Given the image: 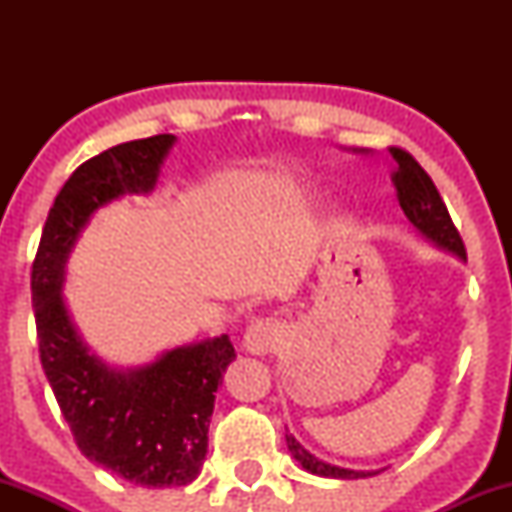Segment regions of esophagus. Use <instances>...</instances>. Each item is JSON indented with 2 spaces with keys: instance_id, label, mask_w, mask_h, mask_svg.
Here are the masks:
<instances>
[{
  "instance_id": "esophagus-1",
  "label": "esophagus",
  "mask_w": 512,
  "mask_h": 512,
  "mask_svg": "<svg viewBox=\"0 0 512 512\" xmlns=\"http://www.w3.org/2000/svg\"><path fill=\"white\" fill-rule=\"evenodd\" d=\"M281 342H284V327H281V322L274 320V317H260V320H255L248 330H245L243 337L245 351H250V354L255 356L272 354Z\"/></svg>"
}]
</instances>
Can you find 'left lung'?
Listing matches in <instances>:
<instances>
[{"label":"left lung","instance_id":"obj_1","mask_svg":"<svg viewBox=\"0 0 512 512\" xmlns=\"http://www.w3.org/2000/svg\"><path fill=\"white\" fill-rule=\"evenodd\" d=\"M390 156L395 158L392 182H395L399 207H402L404 216L414 223V228L421 233V236H426L431 243H436L438 248L452 252V255H457L460 260H467V250H464L460 231H457L455 223H452L448 207H445L438 187L433 185L431 175L419 166V161H416L409 151L390 146ZM286 445H289L291 455L303 464V469H308L310 474H317V477L363 479V477H373V474H378V472H356V469L334 467V464L317 460V457L310 455V452L291 436V433H286Z\"/></svg>","mask_w":512,"mask_h":512}]
</instances>
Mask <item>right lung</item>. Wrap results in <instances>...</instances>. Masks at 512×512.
I'll return each mask as SVG.
<instances>
[{
  "label": "right lung",
  "instance_id": "1",
  "mask_svg": "<svg viewBox=\"0 0 512 512\" xmlns=\"http://www.w3.org/2000/svg\"><path fill=\"white\" fill-rule=\"evenodd\" d=\"M173 142V134H156L81 163L55 197L31 272L40 363L76 445L117 477L154 489L197 479L214 392L236 349L221 334L170 349L144 368L113 370L76 334L62 281L69 252L93 211L122 195L154 190Z\"/></svg>",
  "mask_w": 512,
  "mask_h": 512
}]
</instances>
